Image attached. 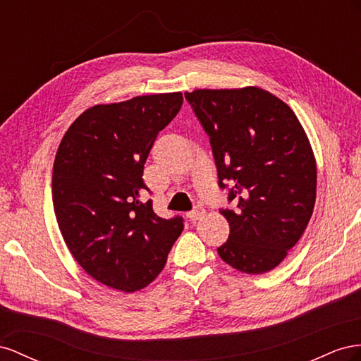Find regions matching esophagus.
Returning a JSON list of instances; mask_svg holds the SVG:
<instances>
[{
    "mask_svg": "<svg viewBox=\"0 0 361 361\" xmlns=\"http://www.w3.org/2000/svg\"><path fill=\"white\" fill-rule=\"evenodd\" d=\"M204 213H205V212H204L202 207H197V209H193L192 212L188 213V218H189L190 221H198Z\"/></svg>",
    "mask_w": 361,
    "mask_h": 361,
    "instance_id": "esophagus-1",
    "label": "esophagus"
}]
</instances>
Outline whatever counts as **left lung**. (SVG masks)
Masks as SVG:
<instances>
[{
	"label": "left lung",
	"mask_w": 361,
	"mask_h": 361,
	"mask_svg": "<svg viewBox=\"0 0 361 361\" xmlns=\"http://www.w3.org/2000/svg\"><path fill=\"white\" fill-rule=\"evenodd\" d=\"M209 135L230 235L221 259L245 274L280 264L301 239L316 201V160L292 109L260 87L184 94Z\"/></svg>",
	"instance_id": "obj_1"
}]
</instances>
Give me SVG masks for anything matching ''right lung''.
Returning a JSON list of instances; mask_svg holds the SVG:
<instances>
[{"label": "right lung", "instance_id": "add662e5", "mask_svg": "<svg viewBox=\"0 0 361 361\" xmlns=\"http://www.w3.org/2000/svg\"><path fill=\"white\" fill-rule=\"evenodd\" d=\"M181 92L98 104L72 122L53 168L61 235L78 264L121 292L147 287L161 272L184 228L142 197L143 164L159 133L177 116Z\"/></svg>", "mask_w": 361, "mask_h": 361}]
</instances>
